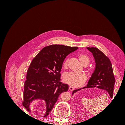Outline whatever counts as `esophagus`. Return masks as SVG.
<instances>
[{"label":"esophagus","mask_w":125,"mask_h":125,"mask_svg":"<svg viewBox=\"0 0 125 125\" xmlns=\"http://www.w3.org/2000/svg\"><path fill=\"white\" fill-rule=\"evenodd\" d=\"M69 90L70 91H73L74 90V88L73 86H69Z\"/></svg>","instance_id":"obj_1"}]
</instances>
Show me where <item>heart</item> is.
I'll return each mask as SVG.
<instances>
[{"instance_id":"obj_1","label":"heart","mask_w":125,"mask_h":125,"mask_svg":"<svg viewBox=\"0 0 125 125\" xmlns=\"http://www.w3.org/2000/svg\"><path fill=\"white\" fill-rule=\"evenodd\" d=\"M81 63L83 66H86L90 62V58L86 55L81 54L78 56ZM68 59H66L63 62V67L66 69L68 67ZM86 71L90 73L91 70L90 68H86ZM86 75L83 73H67L63 76V81L66 83L74 87H79L83 84L86 80Z\"/></svg>"}]
</instances>
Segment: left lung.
Returning a JSON list of instances; mask_svg holds the SVG:
<instances>
[{"label":"left lung","mask_w":125,"mask_h":125,"mask_svg":"<svg viewBox=\"0 0 125 125\" xmlns=\"http://www.w3.org/2000/svg\"><path fill=\"white\" fill-rule=\"evenodd\" d=\"M92 52L95 62V69L88 81L86 86L75 90L72 94L82 89L97 88L107 91L111 98L113 96L115 77L110 60L96 47H86Z\"/></svg>","instance_id":"8db88e82"}]
</instances>
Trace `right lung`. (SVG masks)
Listing matches in <instances>:
<instances>
[{
  "label": "right lung",
  "instance_id": "add662e5",
  "mask_svg": "<svg viewBox=\"0 0 125 125\" xmlns=\"http://www.w3.org/2000/svg\"><path fill=\"white\" fill-rule=\"evenodd\" d=\"M78 48L51 45L44 47L32 60L24 82L22 103L29 112H31L30 105L33 101L42 100L45 102L46 107L43 117L48 116L59 95L67 91L68 85L60 81V73L66 56Z\"/></svg>",
  "mask_w": 125,
  "mask_h": 125
}]
</instances>
